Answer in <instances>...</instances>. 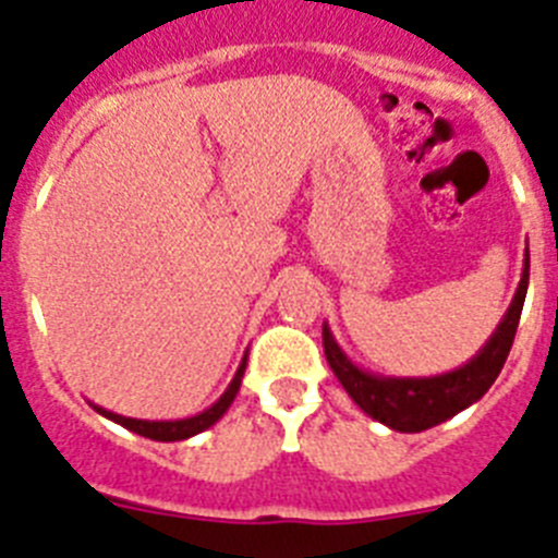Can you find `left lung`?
<instances>
[{
    "label": "left lung",
    "instance_id": "obj_1",
    "mask_svg": "<svg viewBox=\"0 0 558 558\" xmlns=\"http://www.w3.org/2000/svg\"><path fill=\"white\" fill-rule=\"evenodd\" d=\"M527 275H531V255L525 252L522 280H519V289L502 323L496 326L488 343L482 345L465 366L437 374V377H377V374L354 366L331 337L329 326H323V351H326L331 372L340 386L349 391L351 400L388 428L416 434V430L446 423L462 409L474 405L502 372L513 337H517L522 306H525Z\"/></svg>",
    "mask_w": 558,
    "mask_h": 558
}]
</instances>
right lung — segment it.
Here are the masks:
<instances>
[{
	"mask_svg": "<svg viewBox=\"0 0 558 558\" xmlns=\"http://www.w3.org/2000/svg\"><path fill=\"white\" fill-rule=\"evenodd\" d=\"M243 372H246V357L241 360V366H238L235 377H232L229 388L221 395V400L215 402V405H209L207 411H201V414L186 416V420H133V416L112 414V411L98 409V405H93V409L101 416H107V420H112V423L124 425V428L133 430V434H142V437L147 439H158V442H175V439L195 437L201 430H207L209 425H215L223 414H227V409L232 405V400H235L238 388H241Z\"/></svg>",
	"mask_w": 558,
	"mask_h": 558,
	"instance_id": "obj_1",
	"label": "right lung"
}]
</instances>
